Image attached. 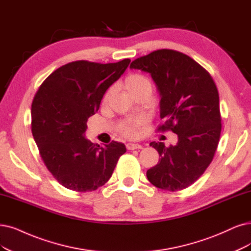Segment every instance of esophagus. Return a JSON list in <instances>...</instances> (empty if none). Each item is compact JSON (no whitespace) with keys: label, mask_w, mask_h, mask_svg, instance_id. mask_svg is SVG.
<instances>
[{"label":"esophagus","mask_w":251,"mask_h":251,"mask_svg":"<svg viewBox=\"0 0 251 251\" xmlns=\"http://www.w3.org/2000/svg\"><path fill=\"white\" fill-rule=\"evenodd\" d=\"M126 148L128 150H136V149H143V146L140 144H133V143H129L126 145Z\"/></svg>","instance_id":"1"}]
</instances>
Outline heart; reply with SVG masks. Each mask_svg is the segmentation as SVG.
<instances>
[{"label":"heart","instance_id":"heart-1","mask_svg":"<svg viewBox=\"0 0 251 251\" xmlns=\"http://www.w3.org/2000/svg\"><path fill=\"white\" fill-rule=\"evenodd\" d=\"M124 88L132 96H135L142 92H152V82L144 74L131 73L124 80ZM110 90L106 91L103 96V102L108 101L110 97ZM140 126L138 120H126L120 125V131L127 136H134L137 133V128Z\"/></svg>","mask_w":251,"mask_h":251}]
</instances>
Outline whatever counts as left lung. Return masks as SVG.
I'll return each mask as SVG.
<instances>
[{"label":"left lung","mask_w":251,"mask_h":251,"mask_svg":"<svg viewBox=\"0 0 251 251\" xmlns=\"http://www.w3.org/2000/svg\"><path fill=\"white\" fill-rule=\"evenodd\" d=\"M131 69L151 74L158 89L159 131L178 135L177 145L152 142L159 161L147 171L154 186L168 191L187 188L205 173L217 150L221 132L218 90L210 73L180 51L158 50L138 58Z\"/></svg>","instance_id":"obj_1"}]
</instances>
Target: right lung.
I'll list each match as a JSON object with an SVG mask.
<instances>
[{
	"instance_id": "right-lung-1",
	"label": "right lung",
	"mask_w": 251,
	"mask_h": 251,
	"mask_svg": "<svg viewBox=\"0 0 251 251\" xmlns=\"http://www.w3.org/2000/svg\"><path fill=\"white\" fill-rule=\"evenodd\" d=\"M129 63L71 62L54 70L35 94L34 140L45 166L64 187L87 192L103 186L126 152L125 145L115 141L104 147L93 144L85 132L88 119Z\"/></svg>"
}]
</instances>
